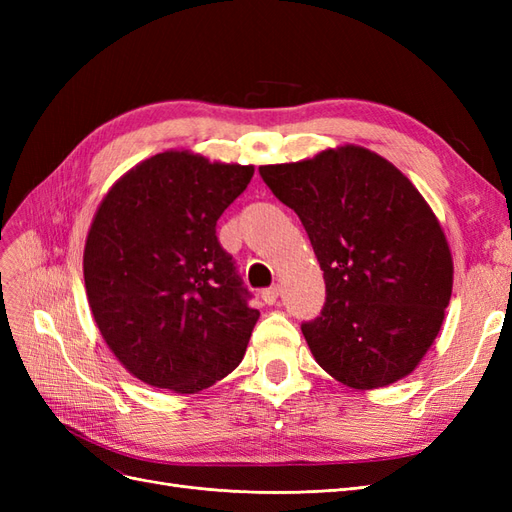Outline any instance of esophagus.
Returning <instances> with one entry per match:
<instances>
[{
	"label": "esophagus",
	"instance_id": "34e87169",
	"mask_svg": "<svg viewBox=\"0 0 512 512\" xmlns=\"http://www.w3.org/2000/svg\"><path fill=\"white\" fill-rule=\"evenodd\" d=\"M262 301H265L267 305H273L277 301V297H280V286H271V288H265L260 292Z\"/></svg>",
	"mask_w": 512,
	"mask_h": 512
}]
</instances>
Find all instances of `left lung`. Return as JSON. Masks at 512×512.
Listing matches in <instances>:
<instances>
[{
	"label": "left lung",
	"mask_w": 512,
	"mask_h": 512,
	"mask_svg": "<svg viewBox=\"0 0 512 512\" xmlns=\"http://www.w3.org/2000/svg\"><path fill=\"white\" fill-rule=\"evenodd\" d=\"M258 173L299 215L324 271L322 312L301 324L318 365L352 389L408 376L453 290L451 250L425 198L391 162L354 145Z\"/></svg>",
	"instance_id": "8db88e82"
}]
</instances>
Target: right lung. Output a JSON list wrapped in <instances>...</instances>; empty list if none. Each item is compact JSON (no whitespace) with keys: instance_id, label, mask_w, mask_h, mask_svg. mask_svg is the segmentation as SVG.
Masks as SVG:
<instances>
[{"instance_id":"right-lung-1","label":"right lung","mask_w":512,"mask_h":512,"mask_svg":"<svg viewBox=\"0 0 512 512\" xmlns=\"http://www.w3.org/2000/svg\"><path fill=\"white\" fill-rule=\"evenodd\" d=\"M252 175L254 166L164 151L104 196L85 243L87 299L138 380L188 395L241 363L260 312L215 228Z\"/></svg>"}]
</instances>
